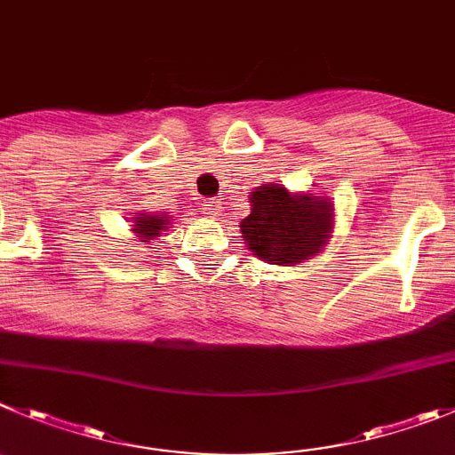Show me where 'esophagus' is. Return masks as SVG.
Listing matches in <instances>:
<instances>
[{"mask_svg": "<svg viewBox=\"0 0 455 455\" xmlns=\"http://www.w3.org/2000/svg\"><path fill=\"white\" fill-rule=\"evenodd\" d=\"M203 212H205L212 220H219L220 216H223V203H220V198L205 200V203H203Z\"/></svg>", "mask_w": 455, "mask_h": 455, "instance_id": "esophagus-1", "label": "esophagus"}]
</instances>
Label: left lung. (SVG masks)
<instances>
[{
  "label": "left lung",
  "mask_w": 455,
  "mask_h": 455,
  "mask_svg": "<svg viewBox=\"0 0 455 455\" xmlns=\"http://www.w3.org/2000/svg\"><path fill=\"white\" fill-rule=\"evenodd\" d=\"M239 228L252 255L293 266L323 250L333 230V210L329 198L264 185L250 194V214Z\"/></svg>",
  "instance_id": "obj_1"
}]
</instances>
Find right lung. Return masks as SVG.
<instances>
[{"label": "right lung", "mask_w": 455, "mask_h": 455, "mask_svg": "<svg viewBox=\"0 0 455 455\" xmlns=\"http://www.w3.org/2000/svg\"><path fill=\"white\" fill-rule=\"evenodd\" d=\"M171 216L166 214H137L135 219H132V232H135L137 236H140L144 243H148V241L157 239V236L164 235L166 230L171 228Z\"/></svg>", "instance_id": "obj_1"}]
</instances>
